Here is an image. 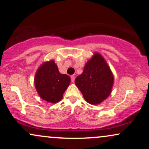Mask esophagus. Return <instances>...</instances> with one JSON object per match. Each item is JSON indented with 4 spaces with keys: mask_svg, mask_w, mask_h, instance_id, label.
Masks as SVG:
<instances>
[{
    "mask_svg": "<svg viewBox=\"0 0 149 149\" xmlns=\"http://www.w3.org/2000/svg\"><path fill=\"white\" fill-rule=\"evenodd\" d=\"M71 82H74L75 81V76L72 75V76H71Z\"/></svg>",
    "mask_w": 149,
    "mask_h": 149,
    "instance_id": "esophagus-1",
    "label": "esophagus"
}]
</instances>
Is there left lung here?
<instances>
[{
    "mask_svg": "<svg viewBox=\"0 0 149 149\" xmlns=\"http://www.w3.org/2000/svg\"><path fill=\"white\" fill-rule=\"evenodd\" d=\"M75 83L87 102L97 104L110 95L113 76L102 56L95 53L86 63L83 72L76 78Z\"/></svg>",
    "mask_w": 149,
    "mask_h": 149,
    "instance_id": "8db88e82",
    "label": "left lung"
}]
</instances>
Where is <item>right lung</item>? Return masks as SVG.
<instances>
[{
    "label": "right lung",
    "mask_w": 149,
    "mask_h": 149,
    "mask_svg": "<svg viewBox=\"0 0 149 149\" xmlns=\"http://www.w3.org/2000/svg\"><path fill=\"white\" fill-rule=\"evenodd\" d=\"M70 82V77L61 74L54 61L42 64L38 69L34 80L39 95L51 103L58 102L63 98Z\"/></svg>",
    "instance_id": "1"
}]
</instances>
